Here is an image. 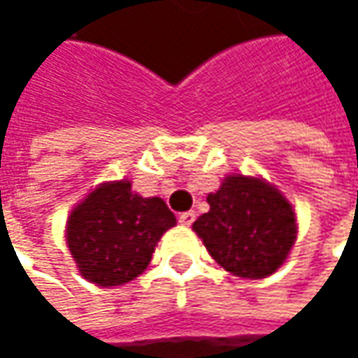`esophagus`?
I'll use <instances>...</instances> for the list:
<instances>
[{
	"label": "esophagus",
	"mask_w": 358,
	"mask_h": 358,
	"mask_svg": "<svg viewBox=\"0 0 358 358\" xmlns=\"http://www.w3.org/2000/svg\"><path fill=\"white\" fill-rule=\"evenodd\" d=\"M194 220H196V213H194V211H184V213H180L178 215V222L180 224H184V226H190Z\"/></svg>",
	"instance_id": "1"
}]
</instances>
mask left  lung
<instances>
[{"label": "left lung", "mask_w": 358, "mask_h": 358, "mask_svg": "<svg viewBox=\"0 0 358 358\" xmlns=\"http://www.w3.org/2000/svg\"><path fill=\"white\" fill-rule=\"evenodd\" d=\"M207 203L209 211L192 230L226 271L261 280L284 263L296 241V217L278 188L236 174L224 180Z\"/></svg>", "instance_id": "obj_1"}]
</instances>
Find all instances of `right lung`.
Returning a JSON list of instances; mask_svg holds the SVG:
<instances>
[{
	"instance_id": "add662e5",
	"label": "right lung",
	"mask_w": 358,
	"mask_h": 358,
	"mask_svg": "<svg viewBox=\"0 0 358 358\" xmlns=\"http://www.w3.org/2000/svg\"><path fill=\"white\" fill-rule=\"evenodd\" d=\"M174 213L159 196L134 194L128 180L95 188L68 220V247L80 273L97 286H122L141 275Z\"/></svg>"
}]
</instances>
